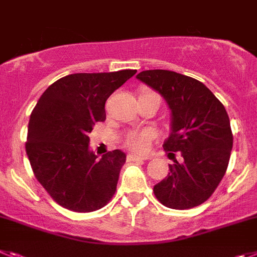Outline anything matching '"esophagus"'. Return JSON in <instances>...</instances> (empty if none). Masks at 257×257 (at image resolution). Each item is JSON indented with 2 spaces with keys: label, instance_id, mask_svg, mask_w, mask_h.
<instances>
[{
  "label": "esophagus",
  "instance_id": "esophagus-1",
  "mask_svg": "<svg viewBox=\"0 0 257 257\" xmlns=\"http://www.w3.org/2000/svg\"><path fill=\"white\" fill-rule=\"evenodd\" d=\"M151 159L150 155H136V154H129L128 160L129 162H137V160H149Z\"/></svg>",
  "mask_w": 257,
  "mask_h": 257
}]
</instances>
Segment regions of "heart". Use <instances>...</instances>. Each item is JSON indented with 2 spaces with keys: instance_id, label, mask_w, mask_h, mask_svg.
Masks as SVG:
<instances>
[{
  "instance_id": "b5f03b06",
  "label": "heart",
  "mask_w": 257,
  "mask_h": 257,
  "mask_svg": "<svg viewBox=\"0 0 257 257\" xmlns=\"http://www.w3.org/2000/svg\"><path fill=\"white\" fill-rule=\"evenodd\" d=\"M154 135L151 131H129L125 136H124V145L128 149L137 153H142L149 147V144L153 140Z\"/></svg>"
}]
</instances>
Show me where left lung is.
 <instances>
[{"label": "left lung", "mask_w": 257, "mask_h": 257, "mask_svg": "<svg viewBox=\"0 0 257 257\" xmlns=\"http://www.w3.org/2000/svg\"><path fill=\"white\" fill-rule=\"evenodd\" d=\"M137 79L162 94L172 113L163 147L175 163L154 186L156 199L173 209L199 206L216 190L230 159L233 133L224 104L203 82L173 71H142Z\"/></svg>", "instance_id": "1"}]
</instances>
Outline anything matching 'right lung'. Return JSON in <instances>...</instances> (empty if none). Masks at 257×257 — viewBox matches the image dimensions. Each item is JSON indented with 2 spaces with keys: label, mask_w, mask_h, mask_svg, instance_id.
<instances>
[{
  "label": "right lung",
  "mask_w": 257,
  "mask_h": 257,
  "mask_svg": "<svg viewBox=\"0 0 257 257\" xmlns=\"http://www.w3.org/2000/svg\"><path fill=\"white\" fill-rule=\"evenodd\" d=\"M137 72L73 73L40 97L28 124L26 151L37 181L63 208L93 212L110 202L126 155L108 151L98 159L89 133L106 119L104 103Z\"/></svg>",
  "instance_id": "1"
}]
</instances>
